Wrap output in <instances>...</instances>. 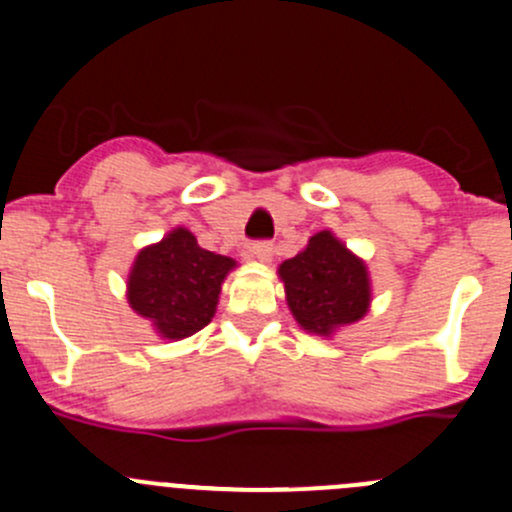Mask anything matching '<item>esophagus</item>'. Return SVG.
Instances as JSON below:
<instances>
[{
	"instance_id": "1",
	"label": "esophagus",
	"mask_w": 512,
	"mask_h": 512,
	"mask_svg": "<svg viewBox=\"0 0 512 512\" xmlns=\"http://www.w3.org/2000/svg\"><path fill=\"white\" fill-rule=\"evenodd\" d=\"M247 252H250L252 257H255V260H260V262H270L272 260V242H267V240H257V242H250V245H247Z\"/></svg>"
}]
</instances>
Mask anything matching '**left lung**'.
<instances>
[{"instance_id": "left-lung-1", "label": "left lung", "mask_w": 512, "mask_h": 512, "mask_svg": "<svg viewBox=\"0 0 512 512\" xmlns=\"http://www.w3.org/2000/svg\"><path fill=\"white\" fill-rule=\"evenodd\" d=\"M280 280L299 327L319 337H332L369 312L371 282L364 260L329 230L309 237L299 255L282 262Z\"/></svg>"}]
</instances>
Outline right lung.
<instances>
[{
    "mask_svg": "<svg viewBox=\"0 0 512 512\" xmlns=\"http://www.w3.org/2000/svg\"><path fill=\"white\" fill-rule=\"evenodd\" d=\"M232 267V257L203 250L193 232L175 227L138 252L128 275V304L158 337H193L215 317L220 285Z\"/></svg>",
    "mask_w": 512,
    "mask_h": 512,
    "instance_id": "1",
    "label": "right lung"
}]
</instances>
